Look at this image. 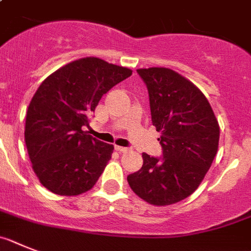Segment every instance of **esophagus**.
<instances>
[{
    "label": "esophagus",
    "mask_w": 251,
    "mask_h": 251,
    "mask_svg": "<svg viewBox=\"0 0 251 251\" xmlns=\"http://www.w3.org/2000/svg\"><path fill=\"white\" fill-rule=\"evenodd\" d=\"M115 149L117 150V151L119 152H127L128 150V148H124V147H119V145H115Z\"/></svg>",
    "instance_id": "1"
}]
</instances>
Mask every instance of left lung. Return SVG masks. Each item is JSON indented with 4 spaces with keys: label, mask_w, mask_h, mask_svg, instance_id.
Instances as JSON below:
<instances>
[{
    "label": "left lung",
    "mask_w": 251,
    "mask_h": 251,
    "mask_svg": "<svg viewBox=\"0 0 251 251\" xmlns=\"http://www.w3.org/2000/svg\"><path fill=\"white\" fill-rule=\"evenodd\" d=\"M138 73L149 91L152 125L162 134L163 158L143 152V167L127 182L148 203L169 206L203 180L219 149V121L201 89L177 72L152 67Z\"/></svg>",
    "instance_id": "8db88e82"
}]
</instances>
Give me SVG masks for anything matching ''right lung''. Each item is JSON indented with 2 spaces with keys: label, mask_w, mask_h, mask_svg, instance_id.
Segmentation results:
<instances>
[{
  "label": "right lung",
  "mask_w": 251,
  "mask_h": 251,
  "mask_svg": "<svg viewBox=\"0 0 251 251\" xmlns=\"http://www.w3.org/2000/svg\"><path fill=\"white\" fill-rule=\"evenodd\" d=\"M131 74L126 67L87 56L43 80L26 112L25 143L32 171L45 188L67 197L93 188L113 145L96 140L83 127L102 96Z\"/></svg>",
  "instance_id": "add662e5"
}]
</instances>
